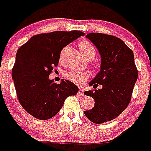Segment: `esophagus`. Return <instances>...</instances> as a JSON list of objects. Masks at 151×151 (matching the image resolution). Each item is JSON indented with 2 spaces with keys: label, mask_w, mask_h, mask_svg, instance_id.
Here are the masks:
<instances>
[{
  "label": "esophagus",
  "mask_w": 151,
  "mask_h": 151,
  "mask_svg": "<svg viewBox=\"0 0 151 151\" xmlns=\"http://www.w3.org/2000/svg\"><path fill=\"white\" fill-rule=\"evenodd\" d=\"M78 94L79 96H84V90L82 88H79L78 89Z\"/></svg>",
  "instance_id": "34e87169"
}]
</instances>
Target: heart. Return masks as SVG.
Masks as SVG:
<instances>
[{"mask_svg": "<svg viewBox=\"0 0 151 151\" xmlns=\"http://www.w3.org/2000/svg\"><path fill=\"white\" fill-rule=\"evenodd\" d=\"M79 49L85 58L94 59L96 55V50L94 46L88 41H82L78 44ZM65 77L68 80L76 83L77 85H82L88 78V73L85 71H81L78 69H73L65 73Z\"/></svg>", "mask_w": 151, "mask_h": 151, "instance_id": "obj_1", "label": "heart"}]
</instances>
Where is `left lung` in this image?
Masks as SVG:
<instances>
[{
	"label": "left lung",
	"mask_w": 151,
	"mask_h": 151,
	"mask_svg": "<svg viewBox=\"0 0 151 151\" xmlns=\"http://www.w3.org/2000/svg\"><path fill=\"white\" fill-rule=\"evenodd\" d=\"M101 54V71L89 82L90 86L101 89L84 92L94 99V106L85 111L89 120L97 124L109 122L119 116L131 101L138 69L134 54L124 41L116 36L102 33L86 35Z\"/></svg>",
	"instance_id": "8db88e82"
}]
</instances>
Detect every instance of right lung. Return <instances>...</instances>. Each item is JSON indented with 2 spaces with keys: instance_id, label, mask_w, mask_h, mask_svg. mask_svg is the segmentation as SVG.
I'll return each mask as SVG.
<instances>
[{
  "instance_id": "1",
  "label": "right lung",
  "mask_w": 151,
  "mask_h": 151,
  "mask_svg": "<svg viewBox=\"0 0 151 151\" xmlns=\"http://www.w3.org/2000/svg\"><path fill=\"white\" fill-rule=\"evenodd\" d=\"M85 35L76 30L36 35L18 49L12 78L20 104L35 118H52L68 97L78 93L72 82L62 79L57 84L49 76L58 65L62 49Z\"/></svg>"
}]
</instances>
